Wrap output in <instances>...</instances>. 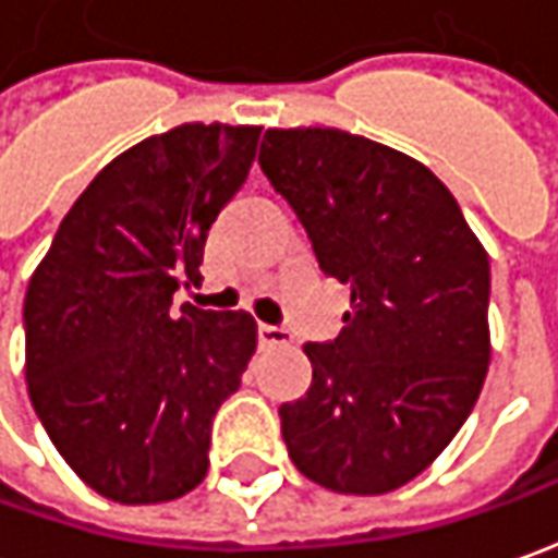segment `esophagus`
<instances>
[{
	"instance_id": "esophagus-1",
	"label": "esophagus",
	"mask_w": 558,
	"mask_h": 558,
	"mask_svg": "<svg viewBox=\"0 0 558 558\" xmlns=\"http://www.w3.org/2000/svg\"><path fill=\"white\" fill-rule=\"evenodd\" d=\"M259 342L262 345H283V342H290V333L275 324H259Z\"/></svg>"
}]
</instances>
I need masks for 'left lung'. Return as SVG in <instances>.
Here are the masks:
<instances>
[{"mask_svg": "<svg viewBox=\"0 0 558 558\" xmlns=\"http://www.w3.org/2000/svg\"><path fill=\"white\" fill-rule=\"evenodd\" d=\"M262 172L296 209L320 271L352 287L333 342H308L312 389L280 408L305 478L401 488L451 445L490 361V265L433 169L342 129H268Z\"/></svg>", "mask_w": 558, "mask_h": 558, "instance_id": "left-lung-1", "label": "left lung"}]
</instances>
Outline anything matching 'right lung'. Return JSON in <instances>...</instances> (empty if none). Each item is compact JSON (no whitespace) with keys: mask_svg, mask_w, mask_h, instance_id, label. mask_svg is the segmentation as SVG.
I'll return each instance as SVG.
<instances>
[{"mask_svg":"<svg viewBox=\"0 0 558 558\" xmlns=\"http://www.w3.org/2000/svg\"><path fill=\"white\" fill-rule=\"evenodd\" d=\"M262 125L182 123L132 145L70 206L24 299V376L51 445L88 488L166 504L209 470L221 401L256 355L250 312H203V243L246 182Z\"/></svg>","mask_w":558,"mask_h":558,"instance_id":"obj_1","label":"right lung"}]
</instances>
